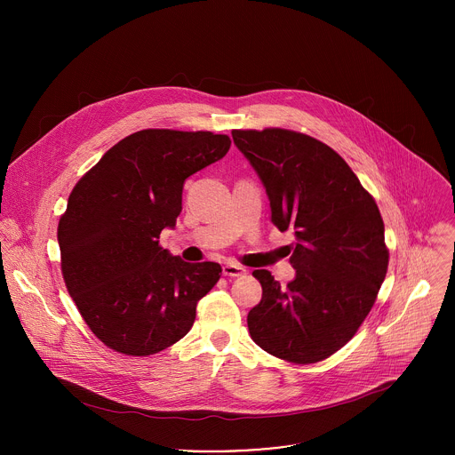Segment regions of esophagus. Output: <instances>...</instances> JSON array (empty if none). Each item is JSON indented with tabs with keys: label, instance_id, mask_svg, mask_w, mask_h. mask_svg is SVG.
I'll list each match as a JSON object with an SVG mask.
<instances>
[{
	"label": "esophagus",
	"instance_id": "esophagus-1",
	"mask_svg": "<svg viewBox=\"0 0 455 455\" xmlns=\"http://www.w3.org/2000/svg\"><path fill=\"white\" fill-rule=\"evenodd\" d=\"M244 274H246V270L241 265H235V263L223 265V275H227V277H241Z\"/></svg>",
	"mask_w": 455,
	"mask_h": 455
}]
</instances>
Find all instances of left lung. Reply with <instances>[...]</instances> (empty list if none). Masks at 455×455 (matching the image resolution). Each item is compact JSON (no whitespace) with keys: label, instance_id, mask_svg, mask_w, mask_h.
<instances>
[{"label":"left lung","instance_id":"1","mask_svg":"<svg viewBox=\"0 0 455 455\" xmlns=\"http://www.w3.org/2000/svg\"><path fill=\"white\" fill-rule=\"evenodd\" d=\"M232 139L267 188L272 223L297 237L286 288L268 270L251 274L263 299L248 313L250 337L281 360L320 362L355 337L385 279L378 205L346 160L313 137L267 127L234 129Z\"/></svg>","mask_w":455,"mask_h":455}]
</instances>
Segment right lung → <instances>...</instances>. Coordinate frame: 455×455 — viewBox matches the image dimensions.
I'll use <instances>...</instances> for the list:
<instances>
[{
  "label": "right lung",
  "mask_w": 455,
  "mask_h": 455,
  "mask_svg": "<svg viewBox=\"0 0 455 455\" xmlns=\"http://www.w3.org/2000/svg\"><path fill=\"white\" fill-rule=\"evenodd\" d=\"M227 135L142 129L74 187L59 220L60 270L79 313L109 349L160 353L192 328L220 281L218 263H185L158 244L181 212L185 180L221 160Z\"/></svg>",
  "instance_id": "1"
}]
</instances>
